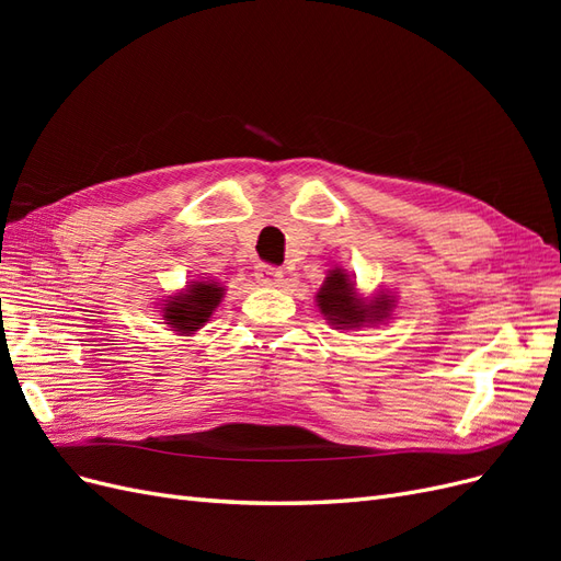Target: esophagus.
<instances>
[{
  "instance_id": "1",
  "label": "esophagus",
  "mask_w": 561,
  "mask_h": 561,
  "mask_svg": "<svg viewBox=\"0 0 561 561\" xmlns=\"http://www.w3.org/2000/svg\"><path fill=\"white\" fill-rule=\"evenodd\" d=\"M254 278H257L260 285L276 287L283 280V271L278 266H271V264H257L254 266Z\"/></svg>"
}]
</instances>
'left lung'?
<instances>
[{
	"mask_svg": "<svg viewBox=\"0 0 561 561\" xmlns=\"http://www.w3.org/2000/svg\"><path fill=\"white\" fill-rule=\"evenodd\" d=\"M316 301L320 313L325 316L330 325H334V330H360L381 325L396 307V299L386 293H379L371 299H363L355 293V280L344 268L330 271L325 283L320 285Z\"/></svg>",
	"mask_w": 561,
	"mask_h": 561,
	"instance_id": "1",
	"label": "left lung"
}]
</instances>
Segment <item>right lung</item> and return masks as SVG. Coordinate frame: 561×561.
Here are the masks:
<instances>
[{"instance_id":"right-lung-1","label":"right lung","mask_w":561,"mask_h":561,"mask_svg":"<svg viewBox=\"0 0 561 561\" xmlns=\"http://www.w3.org/2000/svg\"><path fill=\"white\" fill-rule=\"evenodd\" d=\"M225 297V287L215 280H192L186 290L175 293L161 304V313L168 328L190 336L210 320L213 311Z\"/></svg>"}]
</instances>
